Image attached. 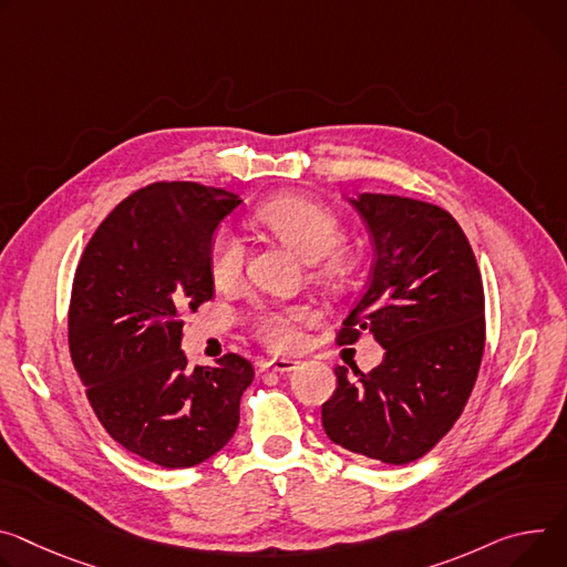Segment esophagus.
I'll return each mask as SVG.
<instances>
[{
  "instance_id": "esophagus-1",
  "label": "esophagus",
  "mask_w": 567,
  "mask_h": 567,
  "mask_svg": "<svg viewBox=\"0 0 567 567\" xmlns=\"http://www.w3.org/2000/svg\"><path fill=\"white\" fill-rule=\"evenodd\" d=\"M298 367V362H293V359H285V357H276V359H269V362H262L260 369L267 371V369H274L278 373H289Z\"/></svg>"
}]
</instances>
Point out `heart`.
<instances>
[{
  "label": "heart",
  "instance_id": "b5f03b06",
  "mask_svg": "<svg viewBox=\"0 0 567 567\" xmlns=\"http://www.w3.org/2000/svg\"><path fill=\"white\" fill-rule=\"evenodd\" d=\"M255 219L291 246L305 262H323L319 278L330 282L341 274V262L334 252L343 246V228L339 219L302 196H280L265 203ZM244 241L233 228H219L208 246V271L217 287H228L244 271ZM307 319L305 307H260L255 315V330L260 339L278 350H287L298 341V323Z\"/></svg>",
  "mask_w": 567,
  "mask_h": 567
}]
</instances>
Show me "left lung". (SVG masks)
Wrapping results in <instances>:
<instances>
[{"label": "left lung", "instance_id": "1", "mask_svg": "<svg viewBox=\"0 0 567 567\" xmlns=\"http://www.w3.org/2000/svg\"><path fill=\"white\" fill-rule=\"evenodd\" d=\"M348 200L369 226L375 262L337 341L371 332L384 359L371 373L337 367L321 421L332 443L402 466L427 454L471 398L486 339L482 274L439 205L393 194Z\"/></svg>", "mask_w": 567, "mask_h": 567}]
</instances>
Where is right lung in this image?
<instances>
[{
  "label": "right lung",
  "mask_w": 567,
  "mask_h": 567,
  "mask_svg": "<svg viewBox=\"0 0 567 567\" xmlns=\"http://www.w3.org/2000/svg\"><path fill=\"white\" fill-rule=\"evenodd\" d=\"M239 203L187 181L146 185L101 221L74 274L68 337L87 400L122 447L163 468L217 454L252 382L235 352L192 371L181 350L183 315L215 293L210 239Z\"/></svg>",
  "instance_id": "right-lung-1"
}]
</instances>
